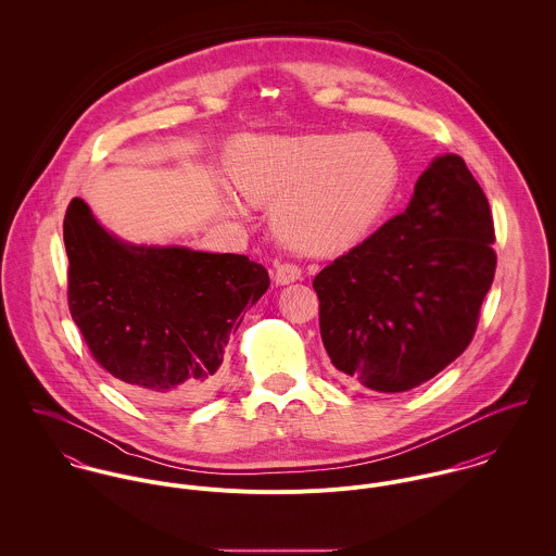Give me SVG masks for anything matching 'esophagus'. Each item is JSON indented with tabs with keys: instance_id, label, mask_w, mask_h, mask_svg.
Wrapping results in <instances>:
<instances>
[{
	"instance_id": "esophagus-1",
	"label": "esophagus",
	"mask_w": 556,
	"mask_h": 556,
	"mask_svg": "<svg viewBox=\"0 0 556 556\" xmlns=\"http://www.w3.org/2000/svg\"><path fill=\"white\" fill-rule=\"evenodd\" d=\"M302 278V267L295 263H278L274 269V280L276 285H291Z\"/></svg>"
}]
</instances>
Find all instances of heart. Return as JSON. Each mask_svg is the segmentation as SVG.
<instances>
[{
    "mask_svg": "<svg viewBox=\"0 0 556 556\" xmlns=\"http://www.w3.org/2000/svg\"><path fill=\"white\" fill-rule=\"evenodd\" d=\"M239 190L276 203L280 238L313 254H338L370 233L396 192L394 150L377 135L250 137L229 159Z\"/></svg>",
    "mask_w": 556,
    "mask_h": 556,
    "instance_id": "1",
    "label": "heart"
}]
</instances>
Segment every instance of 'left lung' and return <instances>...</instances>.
<instances>
[{
  "label": "left lung",
  "instance_id": "8db88e82",
  "mask_svg": "<svg viewBox=\"0 0 556 556\" xmlns=\"http://www.w3.org/2000/svg\"><path fill=\"white\" fill-rule=\"evenodd\" d=\"M488 199L465 160L437 156L402 214L318 271L325 351L346 381L413 390L471 344L496 254Z\"/></svg>",
  "mask_w": 556,
  "mask_h": 556
}]
</instances>
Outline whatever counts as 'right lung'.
<instances>
[{"label": "right lung", "instance_id": "add662e5", "mask_svg": "<svg viewBox=\"0 0 556 556\" xmlns=\"http://www.w3.org/2000/svg\"><path fill=\"white\" fill-rule=\"evenodd\" d=\"M68 306L91 357L137 396H212L231 331L269 287L243 254L137 245L109 233L83 199L64 218Z\"/></svg>", "mask_w": 556, "mask_h": 556}]
</instances>
